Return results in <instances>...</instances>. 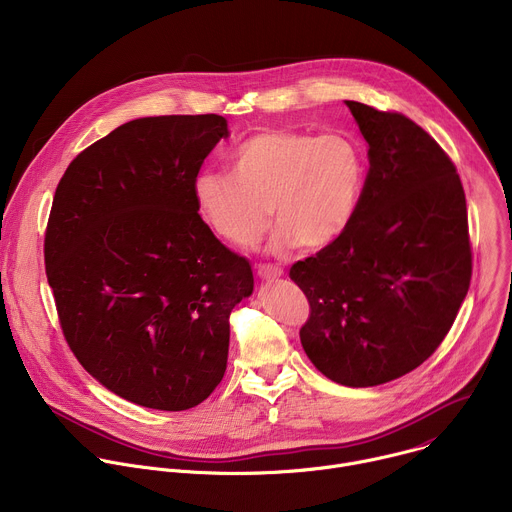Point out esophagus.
<instances>
[{"label":"esophagus","instance_id":"34e87169","mask_svg":"<svg viewBox=\"0 0 512 512\" xmlns=\"http://www.w3.org/2000/svg\"><path fill=\"white\" fill-rule=\"evenodd\" d=\"M257 275L261 279H277L283 275V269L281 267H275V265H267V263H261L257 265Z\"/></svg>","mask_w":512,"mask_h":512}]
</instances>
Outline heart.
<instances>
[{
    "label": "heart",
    "instance_id": "obj_1",
    "mask_svg": "<svg viewBox=\"0 0 512 512\" xmlns=\"http://www.w3.org/2000/svg\"><path fill=\"white\" fill-rule=\"evenodd\" d=\"M360 186L362 158L348 135L271 127L237 145L231 174H200L192 198L210 233L239 249L259 241L271 208L275 249H320L348 227Z\"/></svg>",
    "mask_w": 512,
    "mask_h": 512
}]
</instances>
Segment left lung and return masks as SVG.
<instances>
[{"label": "left lung", "mask_w": 512, "mask_h": 512, "mask_svg": "<svg viewBox=\"0 0 512 512\" xmlns=\"http://www.w3.org/2000/svg\"><path fill=\"white\" fill-rule=\"evenodd\" d=\"M344 103L371 166L348 227L289 277L310 302L300 338L314 367L375 387L417 369L450 332L472 279L468 208L454 162L425 129Z\"/></svg>", "instance_id": "obj_1"}]
</instances>
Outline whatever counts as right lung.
<instances>
[{"instance_id":"1","label":"right lung","mask_w":512,"mask_h":512,"mask_svg":"<svg viewBox=\"0 0 512 512\" xmlns=\"http://www.w3.org/2000/svg\"><path fill=\"white\" fill-rule=\"evenodd\" d=\"M227 135L214 113L133 119L56 186L44 263L62 334L85 371L131 403L184 411L227 371L229 316L251 296L253 269L192 198Z\"/></svg>"}]
</instances>
